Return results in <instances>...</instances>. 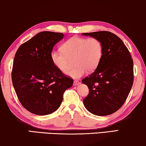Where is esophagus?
<instances>
[{
    "instance_id": "obj_1",
    "label": "esophagus",
    "mask_w": 146,
    "mask_h": 146,
    "mask_svg": "<svg viewBox=\"0 0 146 146\" xmlns=\"http://www.w3.org/2000/svg\"><path fill=\"white\" fill-rule=\"evenodd\" d=\"M74 86H77V85H78V84H80V82L79 81H78V80H74Z\"/></svg>"
}]
</instances>
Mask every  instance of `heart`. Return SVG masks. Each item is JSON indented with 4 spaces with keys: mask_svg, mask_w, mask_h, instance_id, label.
<instances>
[{
    "mask_svg": "<svg viewBox=\"0 0 146 146\" xmlns=\"http://www.w3.org/2000/svg\"><path fill=\"white\" fill-rule=\"evenodd\" d=\"M61 50H53L50 60L53 65L62 72L66 70L73 60L74 67L65 72L72 78L83 76L87 70L92 72L98 66L103 56V45L96 38H70L62 45Z\"/></svg>",
    "mask_w": 146,
    "mask_h": 146,
    "instance_id": "obj_1",
    "label": "heart"
}]
</instances>
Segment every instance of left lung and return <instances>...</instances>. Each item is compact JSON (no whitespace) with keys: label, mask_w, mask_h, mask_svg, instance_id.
Wrapping results in <instances>:
<instances>
[{"label":"left lung","mask_w":146,"mask_h":146,"mask_svg":"<svg viewBox=\"0 0 146 146\" xmlns=\"http://www.w3.org/2000/svg\"><path fill=\"white\" fill-rule=\"evenodd\" d=\"M96 38L103 45V56L96 70L82 79L89 94L86 108L96 115L114 113L126 100L133 82V64L128 49L119 38L108 31L82 33Z\"/></svg>","instance_id":"8db88e82"}]
</instances>
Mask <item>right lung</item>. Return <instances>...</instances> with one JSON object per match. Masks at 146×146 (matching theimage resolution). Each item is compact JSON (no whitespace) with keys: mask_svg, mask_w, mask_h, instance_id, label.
Segmentation results:
<instances>
[{"mask_svg":"<svg viewBox=\"0 0 146 146\" xmlns=\"http://www.w3.org/2000/svg\"><path fill=\"white\" fill-rule=\"evenodd\" d=\"M64 38L60 33L44 31L23 44L13 62L12 81L20 102L30 112L44 115L58 108L73 80L53 65L50 53Z\"/></svg>","mask_w":146,"mask_h":146,"instance_id":"add662e5","label":"right lung"}]
</instances>
